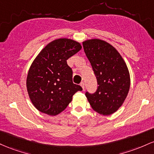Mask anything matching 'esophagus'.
I'll return each mask as SVG.
<instances>
[{"label":"esophagus","mask_w":154,"mask_h":154,"mask_svg":"<svg viewBox=\"0 0 154 154\" xmlns=\"http://www.w3.org/2000/svg\"><path fill=\"white\" fill-rule=\"evenodd\" d=\"M80 85H81V86H82V89L84 90V82H82V83H81Z\"/></svg>","instance_id":"obj_1"}]
</instances>
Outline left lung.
Instances as JSON below:
<instances>
[{
    "instance_id": "8db88e82",
    "label": "left lung",
    "mask_w": 154,
    "mask_h": 154,
    "mask_svg": "<svg viewBox=\"0 0 154 154\" xmlns=\"http://www.w3.org/2000/svg\"><path fill=\"white\" fill-rule=\"evenodd\" d=\"M98 87L93 94L86 93L91 108L103 116L113 114L123 105L130 87V75L125 61L114 46L103 40L83 41Z\"/></svg>"
}]
</instances>
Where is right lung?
<instances>
[{
	"label": "right lung",
	"mask_w": 154,
	"mask_h": 154,
	"mask_svg": "<svg viewBox=\"0 0 154 154\" xmlns=\"http://www.w3.org/2000/svg\"><path fill=\"white\" fill-rule=\"evenodd\" d=\"M82 46L76 41L61 38L44 46L31 64L26 86L35 108L49 116L58 115L72 101L82 86L72 83V69L67 60Z\"/></svg>",
	"instance_id": "right-lung-1"
}]
</instances>
